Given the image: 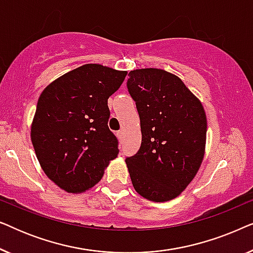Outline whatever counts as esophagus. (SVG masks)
Segmentation results:
<instances>
[{"label":"esophagus","instance_id":"1","mask_svg":"<svg viewBox=\"0 0 253 253\" xmlns=\"http://www.w3.org/2000/svg\"><path fill=\"white\" fill-rule=\"evenodd\" d=\"M117 138H119V140L121 141V143H122L123 139H124V132H123V131H119V132H117Z\"/></svg>","mask_w":253,"mask_h":253}]
</instances>
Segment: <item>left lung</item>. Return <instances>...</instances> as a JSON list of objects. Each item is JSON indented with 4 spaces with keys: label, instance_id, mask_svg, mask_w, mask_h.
<instances>
[{
    "label": "left lung",
    "instance_id": "obj_1",
    "mask_svg": "<svg viewBox=\"0 0 253 253\" xmlns=\"http://www.w3.org/2000/svg\"><path fill=\"white\" fill-rule=\"evenodd\" d=\"M127 89L141 131L139 151L126 159L131 182L145 199L169 202L188 188L203 162L205 109L181 78L162 69L130 71Z\"/></svg>",
    "mask_w": 253,
    "mask_h": 253
}]
</instances>
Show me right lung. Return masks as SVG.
Returning <instances> with one entry per match:
<instances>
[{"instance_id": "1", "label": "right lung", "mask_w": 253, "mask_h": 253, "mask_svg": "<svg viewBox=\"0 0 253 253\" xmlns=\"http://www.w3.org/2000/svg\"><path fill=\"white\" fill-rule=\"evenodd\" d=\"M126 74L84 64L55 79L40 94L31 140L44 174L64 191L93 188L117 158V139L108 127V99Z\"/></svg>"}]
</instances>
